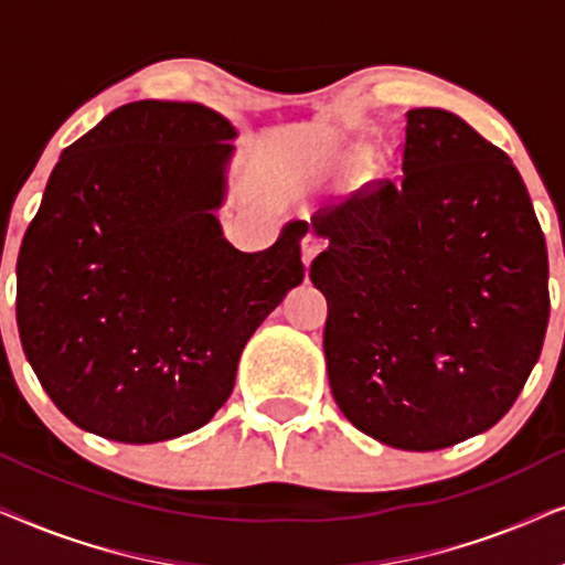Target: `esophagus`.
<instances>
[{"instance_id":"34e87169","label":"esophagus","mask_w":565,"mask_h":565,"mask_svg":"<svg viewBox=\"0 0 565 565\" xmlns=\"http://www.w3.org/2000/svg\"><path fill=\"white\" fill-rule=\"evenodd\" d=\"M321 249H323V242L319 236L306 234L303 238H300V254H303V265L306 267H311V262L319 257Z\"/></svg>"}]
</instances>
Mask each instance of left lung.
<instances>
[{
	"label": "left lung",
	"instance_id": "left-lung-1",
	"mask_svg": "<svg viewBox=\"0 0 565 565\" xmlns=\"http://www.w3.org/2000/svg\"><path fill=\"white\" fill-rule=\"evenodd\" d=\"M404 174L321 207L306 231L327 296L329 385L360 431L443 450L504 416L543 350L545 236L512 159L439 107L406 113Z\"/></svg>",
	"mask_w": 565,
	"mask_h": 565
}]
</instances>
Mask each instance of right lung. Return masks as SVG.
Returning <instances> with one entry per match:
<instances>
[{
	"label": "right lung",
	"instance_id": "1",
	"mask_svg": "<svg viewBox=\"0 0 565 565\" xmlns=\"http://www.w3.org/2000/svg\"><path fill=\"white\" fill-rule=\"evenodd\" d=\"M238 130L141 99L61 153L18 257L22 350L92 435L164 443L213 419L259 323L303 282V221L269 249L223 236Z\"/></svg>",
	"mask_w": 565,
	"mask_h": 565
}]
</instances>
